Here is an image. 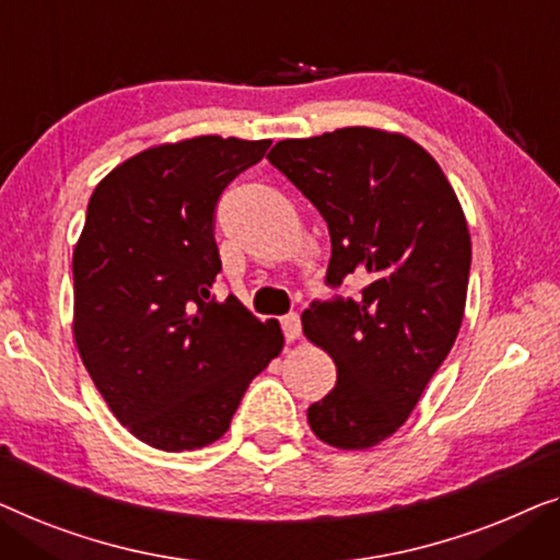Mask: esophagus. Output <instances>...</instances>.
Segmentation results:
<instances>
[{
    "instance_id": "34e87169",
    "label": "esophagus",
    "mask_w": 560,
    "mask_h": 560,
    "mask_svg": "<svg viewBox=\"0 0 560 560\" xmlns=\"http://www.w3.org/2000/svg\"><path fill=\"white\" fill-rule=\"evenodd\" d=\"M281 329L289 342L299 340V335H302V319H299V314H287V317H281Z\"/></svg>"
}]
</instances>
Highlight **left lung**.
Wrapping results in <instances>:
<instances>
[{
	"label": "left lung",
	"mask_w": 560,
	"mask_h": 560,
	"mask_svg": "<svg viewBox=\"0 0 560 560\" xmlns=\"http://www.w3.org/2000/svg\"><path fill=\"white\" fill-rule=\"evenodd\" d=\"M269 162L327 220V283L365 281L358 299L312 302L306 340L337 365L310 406L317 439L360 452L404 427L459 335L471 264L467 218L427 149L404 133L348 126L283 139Z\"/></svg>",
	"instance_id": "left-lung-1"
}]
</instances>
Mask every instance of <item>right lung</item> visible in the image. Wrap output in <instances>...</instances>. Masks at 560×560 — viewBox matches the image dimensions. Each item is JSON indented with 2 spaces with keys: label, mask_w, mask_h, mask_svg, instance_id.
Listing matches in <instances>:
<instances>
[{
  "label": "right lung",
  "mask_w": 560,
  "mask_h": 560,
  "mask_svg": "<svg viewBox=\"0 0 560 560\" xmlns=\"http://www.w3.org/2000/svg\"><path fill=\"white\" fill-rule=\"evenodd\" d=\"M271 141L195 137L133 154L93 190L73 250V337L91 381L133 436L192 452L231 427L279 355L277 319L210 294L215 205Z\"/></svg>",
  "instance_id": "right-lung-1"
}]
</instances>
